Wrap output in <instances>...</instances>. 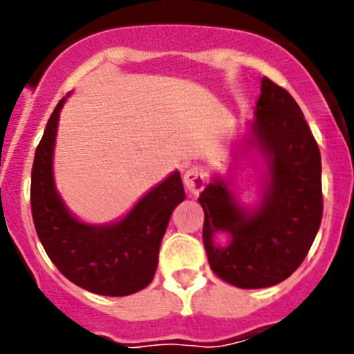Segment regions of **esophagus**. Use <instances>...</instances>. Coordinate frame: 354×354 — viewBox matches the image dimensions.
I'll return each mask as SVG.
<instances>
[{
	"mask_svg": "<svg viewBox=\"0 0 354 354\" xmlns=\"http://www.w3.org/2000/svg\"><path fill=\"white\" fill-rule=\"evenodd\" d=\"M205 175L200 167H189L184 174V186L192 195H196L204 189Z\"/></svg>",
	"mask_w": 354,
	"mask_h": 354,
	"instance_id": "obj_1",
	"label": "esophagus"
}]
</instances>
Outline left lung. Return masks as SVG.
Here are the masks:
<instances>
[{"mask_svg":"<svg viewBox=\"0 0 354 354\" xmlns=\"http://www.w3.org/2000/svg\"><path fill=\"white\" fill-rule=\"evenodd\" d=\"M252 134L270 167V187L259 211H243L221 180L209 184L198 198L209 266L241 289L289 278L305 261L323 220L317 142L298 102L270 77L262 80ZM218 232L231 234L230 245H214Z\"/></svg>","mask_w":354,"mask_h":354,"instance_id":"8db88e82","label":"left lung"}]
</instances>
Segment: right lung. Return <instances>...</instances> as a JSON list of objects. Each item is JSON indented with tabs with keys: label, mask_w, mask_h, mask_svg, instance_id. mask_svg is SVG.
Here are the masks:
<instances>
[{
	"label": "right lung",
	"mask_w": 354,
	"mask_h": 354,
	"mask_svg": "<svg viewBox=\"0 0 354 354\" xmlns=\"http://www.w3.org/2000/svg\"><path fill=\"white\" fill-rule=\"evenodd\" d=\"M64 102L65 97L49 117L31 168L37 236L53 264L72 283L102 296H129L154 278L170 214L186 196L183 180L179 171L171 174L115 225L93 227L72 218L53 183V150Z\"/></svg>",
	"instance_id": "1"
}]
</instances>
